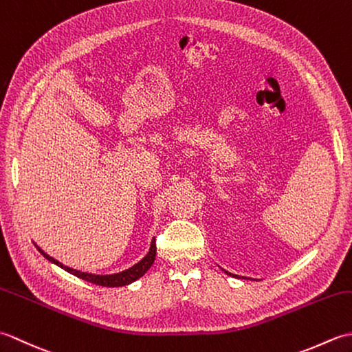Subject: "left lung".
<instances>
[{
	"label": "left lung",
	"instance_id": "1",
	"mask_svg": "<svg viewBox=\"0 0 352 352\" xmlns=\"http://www.w3.org/2000/svg\"><path fill=\"white\" fill-rule=\"evenodd\" d=\"M226 272H227V271H226ZM227 274H228V275H233V276H237V275H234V274H230V272H227Z\"/></svg>",
	"mask_w": 352,
	"mask_h": 352
}]
</instances>
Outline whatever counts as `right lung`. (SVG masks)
<instances>
[{"label":"right lung","mask_w":352,"mask_h":352,"mask_svg":"<svg viewBox=\"0 0 352 352\" xmlns=\"http://www.w3.org/2000/svg\"><path fill=\"white\" fill-rule=\"evenodd\" d=\"M37 250H39V252L42 254V256L50 260L51 263H54L57 266H60L62 269H65V271H68L69 274L78 276V278L85 280V281H89V283H94V284H98V286H104V287H119V286H126V284H130L133 281H136L138 278H140L142 275H144L149 267H151V265L154 263V258H155V241L151 242V248H149V252L146 254V256L142 258L139 263H136L134 266H131L130 269H126V271H122L119 274H111V275H95V274H87V272H80V271H76V269L72 267H68L62 265L60 261H57L56 258L50 257L48 254H45L39 246H37Z\"/></svg>","instance_id":"1"}]
</instances>
